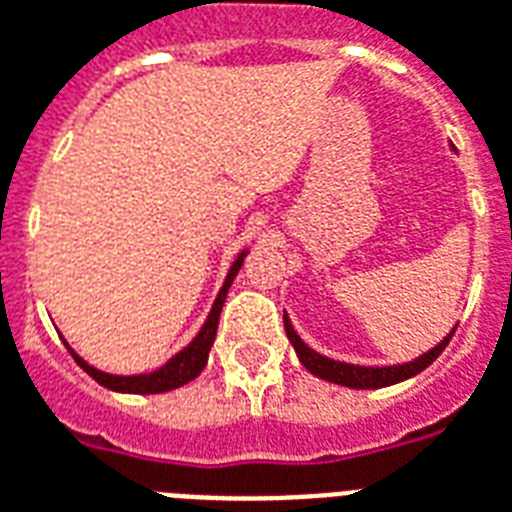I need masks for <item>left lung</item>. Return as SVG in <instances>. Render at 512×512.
Segmentation results:
<instances>
[{"label":"left lung","mask_w":512,"mask_h":512,"mask_svg":"<svg viewBox=\"0 0 512 512\" xmlns=\"http://www.w3.org/2000/svg\"><path fill=\"white\" fill-rule=\"evenodd\" d=\"M285 334H288V342L293 344V350L299 355L301 366L307 368L310 374L326 379V382L342 384V387H352V390H379V387H390V384H398L403 379H411V376L422 374L430 363H433L446 344L451 342V336L457 331V326L451 328L449 334L443 336L441 342L435 344L433 350H427L425 355H419L411 363H398V366H358V363H342V360L326 358L310 347V344L301 342V336L293 331L288 315H283Z\"/></svg>","instance_id":"1"}]
</instances>
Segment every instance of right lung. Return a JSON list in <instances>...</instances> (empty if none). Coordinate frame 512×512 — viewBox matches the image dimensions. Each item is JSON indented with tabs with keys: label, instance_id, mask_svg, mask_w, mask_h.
<instances>
[{
	"label": "right lung",
	"instance_id": "add662e5",
	"mask_svg": "<svg viewBox=\"0 0 512 512\" xmlns=\"http://www.w3.org/2000/svg\"><path fill=\"white\" fill-rule=\"evenodd\" d=\"M245 256L248 251H240L237 253V259L232 261V267H229L227 277H224V285H221L219 296L213 301L211 312H208V318L202 323V328L197 331L192 342L186 344L184 350H178L173 358L160 366L157 371H149V374H130V376H122V374H106V371H98L95 366H90L85 358H79L77 352L71 350L69 342L63 339L66 344V350L71 352V358L77 360L79 368H85L87 374L93 376L95 382L106 387V390L112 392H130V395H157V392H170L181 387V384L192 382L197 376L202 374V368L208 363V355H211V347L216 342V328H219V315H221V307H224V301H227V293H229V285L232 280L237 277L240 267H243Z\"/></svg>",
	"mask_w": 512,
	"mask_h": 512
}]
</instances>
